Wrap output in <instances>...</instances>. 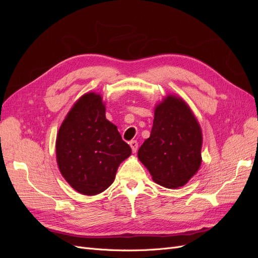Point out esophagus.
Returning <instances> with one entry per match:
<instances>
[{"label":"esophagus","instance_id":"obj_1","mask_svg":"<svg viewBox=\"0 0 258 258\" xmlns=\"http://www.w3.org/2000/svg\"><path fill=\"white\" fill-rule=\"evenodd\" d=\"M129 145H130L131 150H132V152H134V153H136L138 151V142L137 141H130Z\"/></svg>","mask_w":258,"mask_h":258}]
</instances>
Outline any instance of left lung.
Segmentation results:
<instances>
[{"label":"left lung","mask_w":258,"mask_h":258,"mask_svg":"<svg viewBox=\"0 0 258 258\" xmlns=\"http://www.w3.org/2000/svg\"><path fill=\"white\" fill-rule=\"evenodd\" d=\"M202 132L189 106L169 95L156 105L151 136L138 151V158L153 181L167 188L184 186L201 165Z\"/></svg>","instance_id":"obj_1"}]
</instances>
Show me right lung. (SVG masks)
<instances>
[{"label":"right lung","mask_w":258,"mask_h":258,"mask_svg":"<svg viewBox=\"0 0 258 258\" xmlns=\"http://www.w3.org/2000/svg\"><path fill=\"white\" fill-rule=\"evenodd\" d=\"M130 155V146L106 119L102 97L85 93L57 135L56 156L62 176L76 191L95 196L114 182L117 169Z\"/></svg>","instance_id":"add662e5"}]
</instances>
